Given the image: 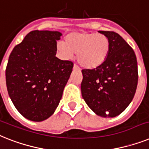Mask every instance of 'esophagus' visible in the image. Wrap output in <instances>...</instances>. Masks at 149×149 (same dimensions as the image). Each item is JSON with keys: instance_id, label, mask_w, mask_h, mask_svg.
<instances>
[{"instance_id": "esophagus-1", "label": "esophagus", "mask_w": 149, "mask_h": 149, "mask_svg": "<svg viewBox=\"0 0 149 149\" xmlns=\"http://www.w3.org/2000/svg\"><path fill=\"white\" fill-rule=\"evenodd\" d=\"M73 70H79V66H77V65L74 64V65H73Z\"/></svg>"}]
</instances>
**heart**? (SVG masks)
Wrapping results in <instances>:
<instances>
[{"label": "heart", "instance_id": "1", "mask_svg": "<svg viewBox=\"0 0 149 149\" xmlns=\"http://www.w3.org/2000/svg\"><path fill=\"white\" fill-rule=\"evenodd\" d=\"M56 49L64 59L77 54V60L83 67L95 69L108 57L110 41L106 35L90 32H73L65 37V42L57 43Z\"/></svg>", "mask_w": 149, "mask_h": 149}]
</instances>
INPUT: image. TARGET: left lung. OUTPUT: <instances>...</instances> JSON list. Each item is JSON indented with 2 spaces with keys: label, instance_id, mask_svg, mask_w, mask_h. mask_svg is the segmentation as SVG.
I'll use <instances>...</instances> for the list:
<instances>
[{
  "label": "left lung",
  "instance_id": "8db88e82",
  "mask_svg": "<svg viewBox=\"0 0 149 149\" xmlns=\"http://www.w3.org/2000/svg\"><path fill=\"white\" fill-rule=\"evenodd\" d=\"M110 41L106 61L97 68L82 70L83 100L94 112L115 117L124 111L135 95L138 85V64L135 52L114 31H100Z\"/></svg>",
  "mask_w": 149,
  "mask_h": 149
}]
</instances>
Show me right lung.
<instances>
[{
  "instance_id": "obj_1",
  "label": "right lung",
  "mask_w": 149,
  "mask_h": 149,
  "mask_svg": "<svg viewBox=\"0 0 149 149\" xmlns=\"http://www.w3.org/2000/svg\"><path fill=\"white\" fill-rule=\"evenodd\" d=\"M61 35L58 31H31L10 54L5 72L8 94L29 120L41 122L53 115L72 72V61L56 56Z\"/></svg>"
}]
</instances>
